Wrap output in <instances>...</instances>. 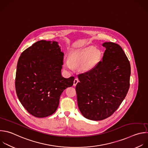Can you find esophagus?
I'll return each mask as SVG.
<instances>
[{
  "label": "esophagus",
  "mask_w": 148,
  "mask_h": 148,
  "mask_svg": "<svg viewBox=\"0 0 148 148\" xmlns=\"http://www.w3.org/2000/svg\"><path fill=\"white\" fill-rule=\"evenodd\" d=\"M78 82H79L78 79V78H75L74 80V84H73V85L74 86H76V85L77 84Z\"/></svg>",
  "instance_id": "34e87169"
}]
</instances>
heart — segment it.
Wrapping results in <instances>:
<instances>
[{
  "label": "heart",
  "instance_id": "heart-1",
  "mask_svg": "<svg viewBox=\"0 0 148 148\" xmlns=\"http://www.w3.org/2000/svg\"><path fill=\"white\" fill-rule=\"evenodd\" d=\"M102 54L100 51L93 46L85 47L81 51L71 53L69 60L63 61L64 69L73 70L74 66H78L82 71H87L94 67L101 59Z\"/></svg>",
  "mask_w": 148,
  "mask_h": 148
}]
</instances>
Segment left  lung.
<instances>
[{
    "instance_id": "obj_1",
    "label": "left lung",
    "mask_w": 148,
    "mask_h": 148,
    "mask_svg": "<svg viewBox=\"0 0 148 148\" xmlns=\"http://www.w3.org/2000/svg\"><path fill=\"white\" fill-rule=\"evenodd\" d=\"M102 61L89 71L78 75L76 85L78 108L86 119L99 121L119 108L130 88L131 66L121 47L105 42Z\"/></svg>"
}]
</instances>
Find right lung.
Listing matches in <instances>:
<instances>
[{
    "instance_id": "add662e5",
    "label": "right lung",
    "mask_w": 148,
    "mask_h": 148,
    "mask_svg": "<svg viewBox=\"0 0 148 148\" xmlns=\"http://www.w3.org/2000/svg\"><path fill=\"white\" fill-rule=\"evenodd\" d=\"M63 56L58 42L41 40L25 49L19 58L16 93L24 108L36 117L53 114L62 92L73 85L74 77L65 78L62 75Z\"/></svg>"
}]
</instances>
